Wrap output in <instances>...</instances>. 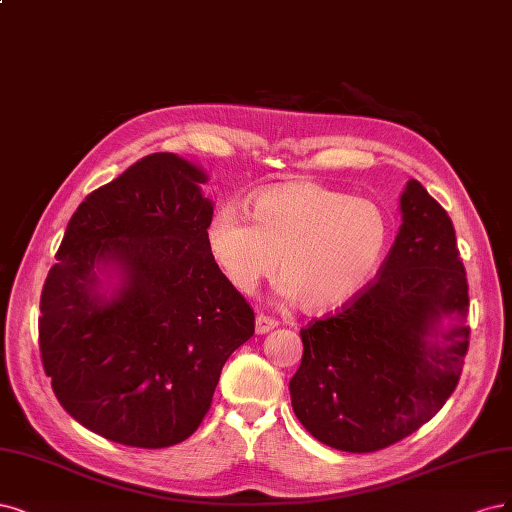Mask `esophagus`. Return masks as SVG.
Wrapping results in <instances>:
<instances>
[{
	"label": "esophagus",
	"instance_id": "esophagus-1",
	"mask_svg": "<svg viewBox=\"0 0 512 512\" xmlns=\"http://www.w3.org/2000/svg\"><path fill=\"white\" fill-rule=\"evenodd\" d=\"M278 323H276V319H272V317H266V315H257L255 317V332L257 334H268V332H272V329L276 327Z\"/></svg>",
	"mask_w": 512,
	"mask_h": 512
}]
</instances>
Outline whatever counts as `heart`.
<instances>
[{
    "mask_svg": "<svg viewBox=\"0 0 512 512\" xmlns=\"http://www.w3.org/2000/svg\"><path fill=\"white\" fill-rule=\"evenodd\" d=\"M251 218L234 208L212 214L210 255L238 291L253 293L278 268L285 300L329 312L355 300L381 268L391 242L389 212L368 197L315 183L259 191Z\"/></svg>",
    "mask_w": 512,
    "mask_h": 512,
    "instance_id": "heart-1",
    "label": "heart"
}]
</instances>
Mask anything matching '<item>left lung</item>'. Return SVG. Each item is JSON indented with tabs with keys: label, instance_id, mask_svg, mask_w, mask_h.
<instances>
[{
	"label": "left lung",
	"instance_id": "8db88e82",
	"mask_svg": "<svg viewBox=\"0 0 512 512\" xmlns=\"http://www.w3.org/2000/svg\"><path fill=\"white\" fill-rule=\"evenodd\" d=\"M378 278L334 317L302 329L289 381L295 417L346 453L385 449L430 421L457 387L468 351V280L455 229L415 178Z\"/></svg>",
	"mask_w": 512,
	"mask_h": 512
}]
</instances>
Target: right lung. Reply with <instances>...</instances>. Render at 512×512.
Returning <instances> with one entry per match:
<instances>
[{"instance_id": "right-lung-1", "label": "right lung", "mask_w": 512, "mask_h": 512, "mask_svg": "<svg viewBox=\"0 0 512 512\" xmlns=\"http://www.w3.org/2000/svg\"><path fill=\"white\" fill-rule=\"evenodd\" d=\"M208 174L153 153L93 191L65 229L40 300V353L59 404L140 449L187 440L253 308L210 255Z\"/></svg>"}]
</instances>
